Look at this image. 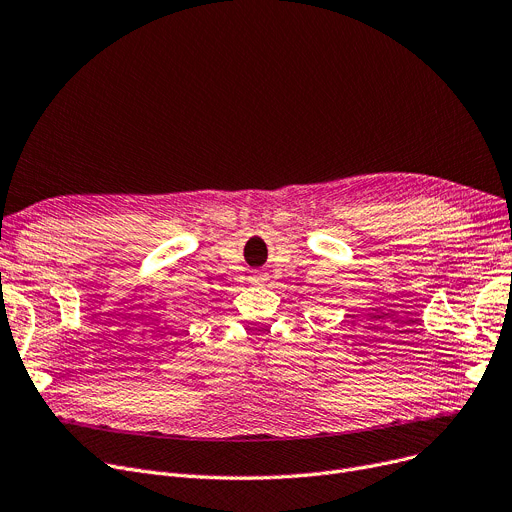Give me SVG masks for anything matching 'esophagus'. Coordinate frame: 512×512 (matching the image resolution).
Instances as JSON below:
<instances>
[{
  "label": "esophagus",
  "instance_id": "1",
  "mask_svg": "<svg viewBox=\"0 0 512 512\" xmlns=\"http://www.w3.org/2000/svg\"><path fill=\"white\" fill-rule=\"evenodd\" d=\"M251 280H253L255 284H263L267 278H265V274H261V272H255V274L251 276Z\"/></svg>",
  "mask_w": 512,
  "mask_h": 512
}]
</instances>
